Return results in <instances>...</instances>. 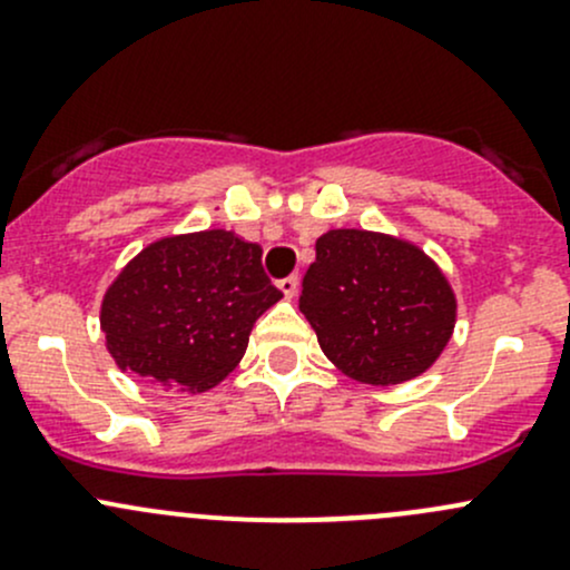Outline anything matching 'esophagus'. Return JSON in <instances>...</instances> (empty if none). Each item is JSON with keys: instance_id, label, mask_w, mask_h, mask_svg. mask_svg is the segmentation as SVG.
<instances>
[{"instance_id": "1", "label": "esophagus", "mask_w": 570, "mask_h": 570, "mask_svg": "<svg viewBox=\"0 0 570 570\" xmlns=\"http://www.w3.org/2000/svg\"><path fill=\"white\" fill-rule=\"evenodd\" d=\"M297 286H301V278H297V275H289V278L278 281V289L286 301H292V297L297 295Z\"/></svg>"}]
</instances>
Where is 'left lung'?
I'll return each mask as SVG.
<instances>
[{
  "label": "left lung",
  "mask_w": 570,
  "mask_h": 570,
  "mask_svg": "<svg viewBox=\"0 0 570 570\" xmlns=\"http://www.w3.org/2000/svg\"><path fill=\"white\" fill-rule=\"evenodd\" d=\"M301 312L322 353L358 383L396 386L439 361L458 297L419 245L364 228H331L303 278Z\"/></svg>",
  "instance_id": "8db88e82"
}]
</instances>
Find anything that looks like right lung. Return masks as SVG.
<instances>
[{
    "instance_id": "right-lung-1",
    "label": "right lung",
    "mask_w": 570,
    "mask_h": 570,
    "mask_svg": "<svg viewBox=\"0 0 570 570\" xmlns=\"http://www.w3.org/2000/svg\"><path fill=\"white\" fill-rule=\"evenodd\" d=\"M281 297L256 243L206 228L146 245L107 286L99 322L118 370L195 394L243 361L253 325Z\"/></svg>"
}]
</instances>
